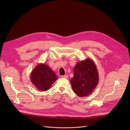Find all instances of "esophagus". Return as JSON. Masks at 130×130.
I'll list each match as a JSON object with an SVG mask.
<instances>
[{
    "label": "esophagus",
    "mask_w": 130,
    "mask_h": 130,
    "mask_svg": "<svg viewBox=\"0 0 130 130\" xmlns=\"http://www.w3.org/2000/svg\"><path fill=\"white\" fill-rule=\"evenodd\" d=\"M62 78H68V76L67 75H64V76H62Z\"/></svg>",
    "instance_id": "1"
}]
</instances>
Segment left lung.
I'll list each match as a JSON object with an SVG mask.
<instances>
[{
    "label": "left lung",
    "instance_id": "8db88e82",
    "mask_svg": "<svg viewBox=\"0 0 130 130\" xmlns=\"http://www.w3.org/2000/svg\"><path fill=\"white\" fill-rule=\"evenodd\" d=\"M98 82L97 69L91 59L81 61L76 64L70 83L77 96L82 97L88 96L95 89Z\"/></svg>",
    "mask_w": 130,
    "mask_h": 130
}]
</instances>
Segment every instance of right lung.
I'll return each mask as SVG.
<instances>
[{
	"instance_id": "right-lung-1",
	"label": "right lung",
	"mask_w": 130,
	"mask_h": 130,
	"mask_svg": "<svg viewBox=\"0 0 130 130\" xmlns=\"http://www.w3.org/2000/svg\"><path fill=\"white\" fill-rule=\"evenodd\" d=\"M31 82L40 91L49 89L53 83L58 79L54 71L46 64L37 65L31 73Z\"/></svg>"
}]
</instances>
